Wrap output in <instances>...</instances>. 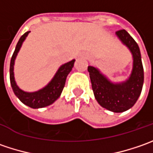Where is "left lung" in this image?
Instances as JSON below:
<instances>
[{
    "label": "left lung",
    "mask_w": 153,
    "mask_h": 153,
    "mask_svg": "<svg viewBox=\"0 0 153 153\" xmlns=\"http://www.w3.org/2000/svg\"><path fill=\"white\" fill-rule=\"evenodd\" d=\"M121 42L130 51L133 67L129 77L122 82H112L98 68L88 66L92 88L97 102L113 112H123L136 103L144 82V71L138 44L125 30L116 32Z\"/></svg>",
    "instance_id": "1"
}]
</instances>
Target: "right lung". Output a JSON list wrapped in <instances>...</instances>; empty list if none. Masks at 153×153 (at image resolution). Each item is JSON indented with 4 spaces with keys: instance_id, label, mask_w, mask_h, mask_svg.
I'll return each mask as SVG.
<instances>
[{
    "instance_id": "right-lung-1",
    "label": "right lung",
    "mask_w": 153,
    "mask_h": 153,
    "mask_svg": "<svg viewBox=\"0 0 153 153\" xmlns=\"http://www.w3.org/2000/svg\"><path fill=\"white\" fill-rule=\"evenodd\" d=\"M30 31L25 32L18 42L14 53L12 56L11 63H10V82L12 88L14 92L15 95L19 99L21 102L24 103L28 106L34 109L42 108L48 105H50L51 104L57 100L60 96L63 88L65 84L66 77L69 73L71 71L74 66L75 59L71 61L67 62L64 65H62L58 69L55 75L52 78L50 82L45 86L44 88L39 89L38 91L35 92H25L19 88V87L17 85L14 78V63L16 57L18 55V53L20 50L22 44L24 41L26 39L27 36Z\"/></svg>"
}]
</instances>
